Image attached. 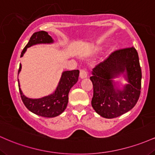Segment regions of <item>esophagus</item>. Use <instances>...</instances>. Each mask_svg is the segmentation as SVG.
<instances>
[{"instance_id":"esophagus-1","label":"esophagus","mask_w":155,"mask_h":155,"mask_svg":"<svg viewBox=\"0 0 155 155\" xmlns=\"http://www.w3.org/2000/svg\"><path fill=\"white\" fill-rule=\"evenodd\" d=\"M88 75V72L86 69H81V72H80V77L81 78H86Z\"/></svg>"}]
</instances>
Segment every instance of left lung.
I'll return each mask as SVG.
<instances>
[{
	"label": "left lung",
	"mask_w": 155,
	"mask_h": 155,
	"mask_svg": "<svg viewBox=\"0 0 155 155\" xmlns=\"http://www.w3.org/2000/svg\"><path fill=\"white\" fill-rule=\"evenodd\" d=\"M122 74L128 82L122 90L113 79ZM141 69L135 48L116 50L93 69L90 78L94 88L91 105L99 115L113 119L131 110L141 88Z\"/></svg>",
	"instance_id": "1"
}]
</instances>
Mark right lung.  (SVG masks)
Wrapping results in <instances>:
<instances>
[{
    "instance_id": "add662e5",
    "label": "right lung",
    "mask_w": 155,
    "mask_h": 155,
    "mask_svg": "<svg viewBox=\"0 0 155 155\" xmlns=\"http://www.w3.org/2000/svg\"><path fill=\"white\" fill-rule=\"evenodd\" d=\"M53 42V39L44 31L34 33L30 38L28 43L22 50L20 57L23 56L27 48L37 44H50ZM22 68L21 64L18 70V74ZM80 71L74 69L72 71H65L62 73L55 91L48 96L39 99H31L26 97L22 94L18 80L19 90L24 105L31 112L36 115L46 118H53L59 116L64 112L68 104V95L71 88L77 83L79 77Z\"/></svg>"
}]
</instances>
